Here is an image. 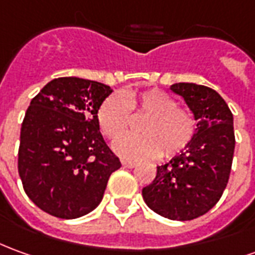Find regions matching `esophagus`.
Masks as SVG:
<instances>
[{"mask_svg": "<svg viewBox=\"0 0 255 255\" xmlns=\"http://www.w3.org/2000/svg\"><path fill=\"white\" fill-rule=\"evenodd\" d=\"M122 164L124 168H133V167H136V163H133V161H128V160H123Z\"/></svg>", "mask_w": 255, "mask_h": 255, "instance_id": "obj_1", "label": "esophagus"}]
</instances>
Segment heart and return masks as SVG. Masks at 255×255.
Wrapping results in <instances>:
<instances>
[{"mask_svg":"<svg viewBox=\"0 0 255 255\" xmlns=\"http://www.w3.org/2000/svg\"><path fill=\"white\" fill-rule=\"evenodd\" d=\"M146 115L139 135H126L116 140L119 156L132 161L158 156L174 157L192 143L197 132L195 115L178 106L175 98L157 88L142 92H113L103 99L97 110V120L103 136L116 139L127 132L130 113Z\"/></svg>","mask_w":255,"mask_h":255,"instance_id":"heart-1","label":"heart"}]
</instances>
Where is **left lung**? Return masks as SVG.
Wrapping results in <instances>:
<instances>
[{
  "label": "left lung",
  "mask_w": 255,
  "mask_h": 255,
  "mask_svg": "<svg viewBox=\"0 0 255 255\" xmlns=\"http://www.w3.org/2000/svg\"><path fill=\"white\" fill-rule=\"evenodd\" d=\"M171 91L193 112L197 132L181 154L158 165L156 178L142 189V196L158 215L189 221L210 211L227 188L235 152L233 116L213 88L178 83Z\"/></svg>",
  "instance_id": "8db88e82"
}]
</instances>
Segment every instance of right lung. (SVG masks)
<instances>
[{"label":"right lung","mask_w":255,"mask_h":255,"mask_svg":"<svg viewBox=\"0 0 255 255\" xmlns=\"http://www.w3.org/2000/svg\"><path fill=\"white\" fill-rule=\"evenodd\" d=\"M112 88L77 77L55 78L35 95L20 129L23 189L48 214L73 220L101 203L122 163L99 131L97 110Z\"/></svg>","instance_id":"add662e5"}]
</instances>
